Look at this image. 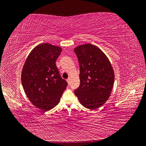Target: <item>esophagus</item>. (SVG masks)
<instances>
[{
  "mask_svg": "<svg viewBox=\"0 0 146 146\" xmlns=\"http://www.w3.org/2000/svg\"><path fill=\"white\" fill-rule=\"evenodd\" d=\"M67 83H68V84H70V78H68V79H67Z\"/></svg>",
  "mask_w": 146,
  "mask_h": 146,
  "instance_id": "obj_1",
  "label": "esophagus"
}]
</instances>
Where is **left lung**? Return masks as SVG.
Returning a JSON list of instances; mask_svg holds the SVG:
<instances>
[{
  "mask_svg": "<svg viewBox=\"0 0 146 146\" xmlns=\"http://www.w3.org/2000/svg\"><path fill=\"white\" fill-rule=\"evenodd\" d=\"M79 64V87L74 94L84 107L95 110L109 99L114 85V73L108 58L91 44L74 49Z\"/></svg>",
  "mask_w": 146,
  "mask_h": 146,
  "instance_id": "left-lung-1",
  "label": "left lung"
}]
</instances>
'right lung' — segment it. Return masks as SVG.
I'll return each mask as SVG.
<instances>
[{"label":"right lung","instance_id":"1","mask_svg":"<svg viewBox=\"0 0 146 146\" xmlns=\"http://www.w3.org/2000/svg\"><path fill=\"white\" fill-rule=\"evenodd\" d=\"M61 52L60 47L48 43L36 46L27 58L21 72V84L27 97L43 111L58 105L67 87L55 63Z\"/></svg>","mask_w":146,"mask_h":146}]
</instances>
